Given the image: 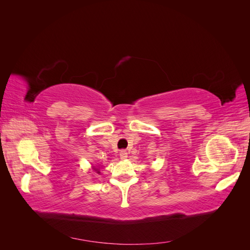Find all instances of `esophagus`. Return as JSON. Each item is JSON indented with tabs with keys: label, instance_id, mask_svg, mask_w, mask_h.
I'll list each match as a JSON object with an SVG mask.
<instances>
[{
	"label": "esophagus",
	"instance_id": "obj_1",
	"mask_svg": "<svg viewBox=\"0 0 250 250\" xmlns=\"http://www.w3.org/2000/svg\"><path fill=\"white\" fill-rule=\"evenodd\" d=\"M127 151L126 150H121L120 151V157H121V160H125V158L127 157Z\"/></svg>",
	"mask_w": 250,
	"mask_h": 250
}]
</instances>
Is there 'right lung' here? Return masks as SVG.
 <instances>
[{"label":"right lung","mask_w":250,"mask_h":250,"mask_svg":"<svg viewBox=\"0 0 250 250\" xmlns=\"http://www.w3.org/2000/svg\"><path fill=\"white\" fill-rule=\"evenodd\" d=\"M96 170H97V169H96Z\"/></svg>","instance_id":"1"}]
</instances>
